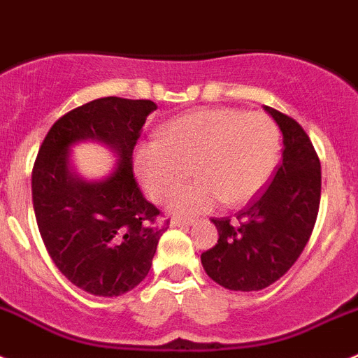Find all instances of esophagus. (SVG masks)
<instances>
[{
  "mask_svg": "<svg viewBox=\"0 0 358 358\" xmlns=\"http://www.w3.org/2000/svg\"><path fill=\"white\" fill-rule=\"evenodd\" d=\"M192 223H194L192 219H180V217L171 219V227H191Z\"/></svg>",
  "mask_w": 358,
  "mask_h": 358,
  "instance_id": "34e87169",
  "label": "esophagus"
}]
</instances>
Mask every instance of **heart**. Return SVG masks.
<instances>
[{
    "instance_id": "obj_1",
    "label": "heart",
    "mask_w": 358,
    "mask_h": 358,
    "mask_svg": "<svg viewBox=\"0 0 358 358\" xmlns=\"http://www.w3.org/2000/svg\"><path fill=\"white\" fill-rule=\"evenodd\" d=\"M280 153L275 121L260 112L199 108L171 119L157 143L134 153V171L153 201H166L192 175L198 178L169 203L178 214L207 212L224 201L241 207L271 178Z\"/></svg>"
}]
</instances>
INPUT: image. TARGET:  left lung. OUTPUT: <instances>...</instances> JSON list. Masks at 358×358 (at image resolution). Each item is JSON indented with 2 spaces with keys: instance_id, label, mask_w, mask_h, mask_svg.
I'll return each mask as SVG.
<instances>
[{
  "instance_id": "left-lung-1",
  "label": "left lung",
  "mask_w": 358,
  "mask_h": 358,
  "mask_svg": "<svg viewBox=\"0 0 358 358\" xmlns=\"http://www.w3.org/2000/svg\"><path fill=\"white\" fill-rule=\"evenodd\" d=\"M264 110L282 131V162L235 221L212 219L217 244L201 253L205 273L230 291H260L282 278L307 246L320 210L321 164L308 135L289 115Z\"/></svg>"
}]
</instances>
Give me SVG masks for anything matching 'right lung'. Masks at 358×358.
<instances>
[{"label": "right lung", "mask_w": 358, "mask_h": 358, "mask_svg": "<svg viewBox=\"0 0 358 358\" xmlns=\"http://www.w3.org/2000/svg\"><path fill=\"white\" fill-rule=\"evenodd\" d=\"M151 99L108 96L67 112L48 131L31 173L35 219L48 253L76 287L94 296H121L148 276L166 227L141 192L131 153ZM105 143L116 167L105 179H82L70 162V148Z\"/></svg>", "instance_id": "right-lung-1"}]
</instances>
